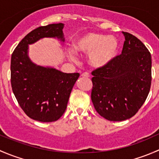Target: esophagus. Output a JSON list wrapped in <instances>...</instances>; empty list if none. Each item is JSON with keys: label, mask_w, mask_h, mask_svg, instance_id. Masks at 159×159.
<instances>
[{"label": "esophagus", "mask_w": 159, "mask_h": 159, "mask_svg": "<svg viewBox=\"0 0 159 159\" xmlns=\"http://www.w3.org/2000/svg\"><path fill=\"white\" fill-rule=\"evenodd\" d=\"M81 77H83V78H89L90 75L88 72H84V73L81 74Z\"/></svg>", "instance_id": "34e87169"}]
</instances>
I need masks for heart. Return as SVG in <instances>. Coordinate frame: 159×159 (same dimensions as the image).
Wrapping results in <instances>:
<instances>
[{
  "mask_svg": "<svg viewBox=\"0 0 159 159\" xmlns=\"http://www.w3.org/2000/svg\"><path fill=\"white\" fill-rule=\"evenodd\" d=\"M75 53L89 54V63L94 68H104L109 65L119 50V43L114 36L89 32L78 37L73 42Z\"/></svg>",
  "mask_w": 159,
  "mask_h": 159,
  "instance_id": "1",
  "label": "heart"
}]
</instances>
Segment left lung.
I'll list each match as a JSON object with an SVG mask.
<instances>
[{
  "instance_id": "8db88e82",
  "label": "left lung",
  "mask_w": 159,
  "mask_h": 159,
  "mask_svg": "<svg viewBox=\"0 0 159 159\" xmlns=\"http://www.w3.org/2000/svg\"><path fill=\"white\" fill-rule=\"evenodd\" d=\"M120 55L104 68L92 71L91 101L98 113L108 121L134 116L146 100L152 83V57L135 36L122 32Z\"/></svg>"
}]
</instances>
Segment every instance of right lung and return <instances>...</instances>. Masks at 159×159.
Here are the masks:
<instances>
[{
    "label": "right lung",
    "instance_id": "add662e5",
    "mask_svg": "<svg viewBox=\"0 0 159 159\" xmlns=\"http://www.w3.org/2000/svg\"><path fill=\"white\" fill-rule=\"evenodd\" d=\"M64 24H51L30 31L11 55V81L20 108L35 121L58 120L66 110L68 99L79 73H64L51 67L37 65L28 56L29 44L44 38L65 41Z\"/></svg>",
    "mask_w": 159,
    "mask_h": 159
}]
</instances>
